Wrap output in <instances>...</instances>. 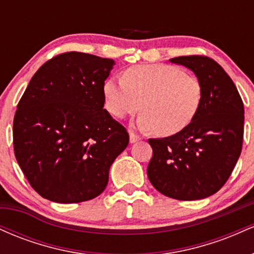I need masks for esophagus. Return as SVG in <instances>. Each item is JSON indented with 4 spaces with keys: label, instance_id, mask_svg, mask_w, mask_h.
<instances>
[{
    "label": "esophagus",
    "instance_id": "esophagus-1",
    "mask_svg": "<svg viewBox=\"0 0 254 254\" xmlns=\"http://www.w3.org/2000/svg\"><path fill=\"white\" fill-rule=\"evenodd\" d=\"M129 138H130V143H136L137 141H139V139H141V137L135 135L133 132H130L129 133Z\"/></svg>",
    "mask_w": 254,
    "mask_h": 254
}]
</instances>
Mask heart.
I'll use <instances>...</instances> for the list:
<instances>
[{"mask_svg": "<svg viewBox=\"0 0 254 254\" xmlns=\"http://www.w3.org/2000/svg\"><path fill=\"white\" fill-rule=\"evenodd\" d=\"M104 105L123 118L141 107L136 127L172 136L191 124L200 109L203 87L193 75L167 64H139L127 68L123 80L109 77L103 84Z\"/></svg>", "mask_w": 254, "mask_h": 254, "instance_id": "heart-1", "label": "heart"}]
</instances>
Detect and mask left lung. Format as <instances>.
Instances as JSON below:
<instances>
[{
  "label": "left lung",
  "instance_id": "1",
  "mask_svg": "<svg viewBox=\"0 0 254 254\" xmlns=\"http://www.w3.org/2000/svg\"><path fill=\"white\" fill-rule=\"evenodd\" d=\"M200 81L203 100L189 127L165 138H149L153 157L147 174L160 193L179 200L203 199L226 184L241 154L244 104L232 78L209 57L182 56Z\"/></svg>",
  "mask_w": 254,
  "mask_h": 254
}]
</instances>
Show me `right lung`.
Listing matches in <instances>:
<instances>
[{
  "label": "right lung",
  "mask_w": 254,
  "mask_h": 254,
  "mask_svg": "<svg viewBox=\"0 0 254 254\" xmlns=\"http://www.w3.org/2000/svg\"><path fill=\"white\" fill-rule=\"evenodd\" d=\"M115 64L83 52L58 55L38 69L19 101L14 153L46 199L68 204L99 196L129 144L125 127L104 109L103 84Z\"/></svg>",
  "instance_id": "1"
}]
</instances>
